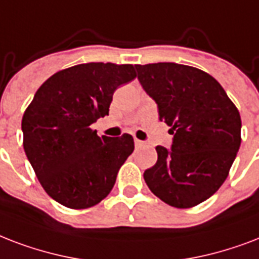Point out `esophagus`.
Here are the masks:
<instances>
[{"label":"esophagus","instance_id":"obj_1","mask_svg":"<svg viewBox=\"0 0 259 259\" xmlns=\"http://www.w3.org/2000/svg\"><path fill=\"white\" fill-rule=\"evenodd\" d=\"M135 146L138 148L139 147H143V146H146V143H144L143 140H139V139H135Z\"/></svg>","mask_w":259,"mask_h":259}]
</instances>
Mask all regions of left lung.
I'll use <instances>...</instances> for the list:
<instances>
[{"mask_svg":"<svg viewBox=\"0 0 259 259\" xmlns=\"http://www.w3.org/2000/svg\"><path fill=\"white\" fill-rule=\"evenodd\" d=\"M144 92L173 136L157 146L158 161L144 171L152 193L176 208L205 201L223 185L240 146V115L219 82L178 63L135 65Z\"/></svg>","mask_w":259,"mask_h":259,"instance_id":"obj_1","label":"left lung"}]
</instances>
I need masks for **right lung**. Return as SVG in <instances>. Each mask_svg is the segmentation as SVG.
Instances as JSON below:
<instances>
[{
    "instance_id": "1",
    "label": "right lung",
    "mask_w": 259,
    "mask_h": 259,
    "mask_svg": "<svg viewBox=\"0 0 259 259\" xmlns=\"http://www.w3.org/2000/svg\"><path fill=\"white\" fill-rule=\"evenodd\" d=\"M136 77L132 65L83 63L61 70L35 93L21 121L24 151L36 177L62 205L85 209L105 198L134 151V138L98 136L115 90Z\"/></svg>"
}]
</instances>
